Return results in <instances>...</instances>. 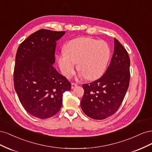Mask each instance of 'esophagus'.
I'll return each mask as SVG.
<instances>
[{"instance_id":"esophagus-1","label":"esophagus","mask_w":152,"mask_h":152,"mask_svg":"<svg viewBox=\"0 0 152 152\" xmlns=\"http://www.w3.org/2000/svg\"><path fill=\"white\" fill-rule=\"evenodd\" d=\"M77 86V84H76V83H72V89H73V88H75V87H76Z\"/></svg>"}]
</instances>
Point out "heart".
Returning a JSON list of instances; mask_svg holds the SVG:
<instances>
[{
	"label": "heart",
	"instance_id": "obj_1",
	"mask_svg": "<svg viewBox=\"0 0 152 152\" xmlns=\"http://www.w3.org/2000/svg\"><path fill=\"white\" fill-rule=\"evenodd\" d=\"M64 52L57 58L63 75L70 77L75 73V63L81 77L93 80L97 79L105 72L110 56L108 44L87 37L73 39L65 45Z\"/></svg>",
	"mask_w": 152,
	"mask_h": 152
}]
</instances>
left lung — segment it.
Returning a JSON list of instances; mask_svg holds the SVG:
<instances>
[{
	"mask_svg": "<svg viewBox=\"0 0 152 152\" xmlns=\"http://www.w3.org/2000/svg\"><path fill=\"white\" fill-rule=\"evenodd\" d=\"M129 67L130 58L126 49L115 39L114 53L104 75L82 85L84 93L80 106L86 115L103 120L117 111L129 85Z\"/></svg>",
	"mask_w": 152,
	"mask_h": 152,
	"instance_id": "8db88e82",
	"label": "left lung"
}]
</instances>
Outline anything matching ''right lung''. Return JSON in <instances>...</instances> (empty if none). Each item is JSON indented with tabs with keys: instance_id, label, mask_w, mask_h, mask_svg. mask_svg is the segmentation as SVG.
Segmentation results:
<instances>
[{
	"instance_id": "right-lung-1",
	"label": "right lung",
	"mask_w": 152,
	"mask_h": 152,
	"mask_svg": "<svg viewBox=\"0 0 152 152\" xmlns=\"http://www.w3.org/2000/svg\"><path fill=\"white\" fill-rule=\"evenodd\" d=\"M65 34L41 29L20 44L14 70L15 89L26 111L41 119L51 117L60 110L63 94L71 83L53 66L56 41Z\"/></svg>"
}]
</instances>
